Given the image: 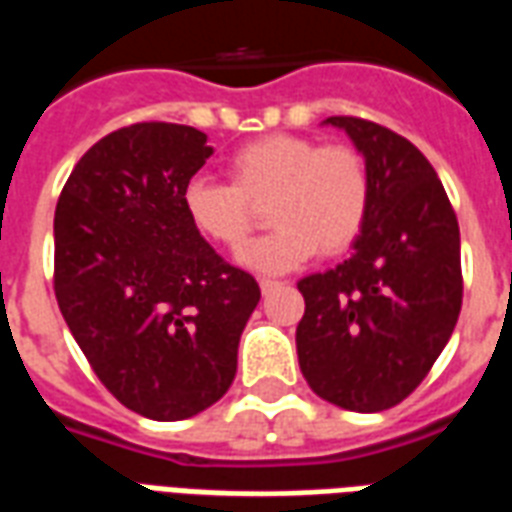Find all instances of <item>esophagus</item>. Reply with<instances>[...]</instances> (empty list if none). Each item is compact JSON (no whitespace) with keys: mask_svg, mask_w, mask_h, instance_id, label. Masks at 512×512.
I'll use <instances>...</instances> for the list:
<instances>
[{"mask_svg":"<svg viewBox=\"0 0 512 512\" xmlns=\"http://www.w3.org/2000/svg\"><path fill=\"white\" fill-rule=\"evenodd\" d=\"M279 282L277 279H260V290H263V296H268L271 290H277Z\"/></svg>","mask_w":512,"mask_h":512,"instance_id":"obj_1","label":"esophagus"}]
</instances>
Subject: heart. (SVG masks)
<instances>
[{
  "mask_svg": "<svg viewBox=\"0 0 512 512\" xmlns=\"http://www.w3.org/2000/svg\"><path fill=\"white\" fill-rule=\"evenodd\" d=\"M227 180L194 178L183 211L208 244L238 252L260 224H277L241 255L246 268L285 274L315 252L343 255L359 241L370 216L373 180L354 145L296 134H271L227 158Z\"/></svg>",
  "mask_w": 512,
  "mask_h": 512,
  "instance_id": "b5f03b06",
  "label": "heart"
}]
</instances>
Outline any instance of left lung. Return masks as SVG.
<instances>
[{"mask_svg": "<svg viewBox=\"0 0 512 512\" xmlns=\"http://www.w3.org/2000/svg\"><path fill=\"white\" fill-rule=\"evenodd\" d=\"M345 128L370 169V216L337 268L299 282L301 373L348 411H384L428 376L461 315V233L436 169L406 136L362 120Z\"/></svg>", "mask_w": 512, "mask_h": 512, "instance_id": "1", "label": "left lung"}]
</instances>
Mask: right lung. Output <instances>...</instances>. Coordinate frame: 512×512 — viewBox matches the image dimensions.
I'll return each instance as SVG.
<instances>
[{
    "mask_svg": "<svg viewBox=\"0 0 512 512\" xmlns=\"http://www.w3.org/2000/svg\"><path fill=\"white\" fill-rule=\"evenodd\" d=\"M213 156L178 123H134L95 142L54 211V296L73 340L126 408L158 422L230 389L260 301L252 274L194 233L183 191Z\"/></svg>",
    "mask_w": 512,
    "mask_h": 512,
    "instance_id": "add662e5",
    "label": "right lung"
}]
</instances>
